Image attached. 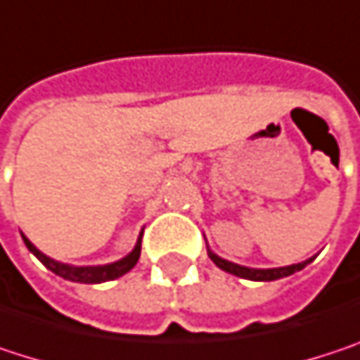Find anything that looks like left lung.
<instances>
[{
	"label": "left lung",
	"mask_w": 360,
	"mask_h": 360,
	"mask_svg": "<svg viewBox=\"0 0 360 360\" xmlns=\"http://www.w3.org/2000/svg\"><path fill=\"white\" fill-rule=\"evenodd\" d=\"M208 256L210 260L223 269L225 273H231L236 277H242V279H250V281H275V279H281V277H288V275H294L296 271H302L307 264H311L315 260V256L302 260V262H296V264H288V266H273V269H254V266H244V264H238V262H231L227 258H221L219 254L208 248Z\"/></svg>",
	"instance_id": "8db88e82"
}]
</instances>
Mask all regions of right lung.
<instances>
[{
  "instance_id": "right-lung-1",
  "label": "right lung",
  "mask_w": 360,
  "mask_h": 360,
  "mask_svg": "<svg viewBox=\"0 0 360 360\" xmlns=\"http://www.w3.org/2000/svg\"><path fill=\"white\" fill-rule=\"evenodd\" d=\"M20 236H22V240H25L29 252L35 254L37 258H39L51 273H56L58 277L68 279V281H75V283H104V281H112V279L122 277L124 273H129V271L137 264L139 254H141V236H143V231L139 233V238H137L133 250L129 252L127 256L114 260V262H108V264H68V262H60V260H56V258L43 254V252L39 250L25 233H20Z\"/></svg>"
}]
</instances>
